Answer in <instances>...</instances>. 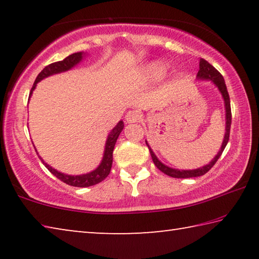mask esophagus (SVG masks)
I'll return each mask as SVG.
<instances>
[{"label":"esophagus","mask_w":259,"mask_h":259,"mask_svg":"<svg viewBox=\"0 0 259 259\" xmlns=\"http://www.w3.org/2000/svg\"><path fill=\"white\" fill-rule=\"evenodd\" d=\"M125 120L128 123H135L140 120V114L137 111H129L125 115Z\"/></svg>","instance_id":"esophagus-1"}]
</instances>
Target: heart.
Here are the masks:
<instances>
[{"mask_svg":"<svg viewBox=\"0 0 259 259\" xmlns=\"http://www.w3.org/2000/svg\"><path fill=\"white\" fill-rule=\"evenodd\" d=\"M165 72V68L160 64H152L147 68V75L151 78H160Z\"/></svg>","mask_w":259,"mask_h":259,"instance_id":"b5f03b06","label":"heart"}]
</instances>
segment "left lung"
Returning a JSON list of instances; mask_svg holds the SVG:
<instances>
[{
	"instance_id": "1",
	"label": "left lung",
	"mask_w": 259,
	"mask_h": 259,
	"mask_svg": "<svg viewBox=\"0 0 259 259\" xmlns=\"http://www.w3.org/2000/svg\"><path fill=\"white\" fill-rule=\"evenodd\" d=\"M198 78H201V80H211L214 84L218 87L219 91H221L223 95V98H224L225 102V108H226V133H225V137H224V142L222 144L221 151L218 152V154L214 156V159L210 162L209 164L202 166V168L199 169H194V170H177V169H172L169 168V166L164 165L163 163L157 160V157L155 156L154 153L148 146V144L146 142V145L150 148V153L152 156V160L154 162V164L156 165V168L161 170L162 172L168 175L170 177L174 178H191V177H199V176H203L204 174H207L210 169L212 168L216 163L217 160L221 157L223 151L225 150V147L229 143L230 139V130H231V123H232V112H231V102H230V96L229 93H227V88L225 84L224 77L221 73H219L216 68H214L211 64H209L207 60L201 58L200 59V69L198 72Z\"/></svg>"
}]
</instances>
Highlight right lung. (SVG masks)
<instances>
[{
    "mask_svg": "<svg viewBox=\"0 0 259 259\" xmlns=\"http://www.w3.org/2000/svg\"><path fill=\"white\" fill-rule=\"evenodd\" d=\"M82 52H76V54H72L67 56L66 58L60 60V61H56V63H52L50 65H48L45 68L42 69L41 73L38 74L35 78V82L32 87V90H30L29 96L32 95L33 90L36 87V83L40 82L42 78H45L49 75H52V74H57L60 72H65L71 69L73 66H75L77 63H80L82 59ZM123 122L120 121L119 123L116 124L115 128H114L111 134L108 135L107 142H106V146H105V153H104V157L102 163L99 164V166L94 171H91L89 174L85 175H80V176H71V175H65L61 174L57 170L52 169L49 164H47L45 161L41 160L43 162V164L46 165V168L49 170V171L56 176L58 179H60L61 182L66 183L67 185L71 186H75V187H89L96 185L100 182H103L105 178H106L109 172H111V168H112V163H113V150L114 146H115V143L117 138H119V135L121 134V131L123 130Z\"/></svg>",
    "mask_w": 259,
    "mask_h": 259,
    "instance_id": "right-lung-1",
    "label": "right lung"
}]
</instances>
